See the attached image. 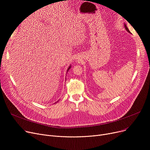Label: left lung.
<instances>
[{"label": "left lung", "instance_id": "obj_1", "mask_svg": "<svg viewBox=\"0 0 150 150\" xmlns=\"http://www.w3.org/2000/svg\"><path fill=\"white\" fill-rule=\"evenodd\" d=\"M124 27H125V29H126V30H127L128 33H130V31H129V29H128V28L127 27V26L126 25V24L125 23L124 24Z\"/></svg>", "mask_w": 150, "mask_h": 150}]
</instances>
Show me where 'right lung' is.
<instances>
[{
	"instance_id": "add662e5",
	"label": "right lung",
	"mask_w": 150,
	"mask_h": 150,
	"mask_svg": "<svg viewBox=\"0 0 150 150\" xmlns=\"http://www.w3.org/2000/svg\"><path fill=\"white\" fill-rule=\"evenodd\" d=\"M70 67H71V66H69V68H68V69H67V72H68V70H69V69H70ZM58 101H59V100H58V101H57V102H58ZM57 103V102H56V103Z\"/></svg>"
}]
</instances>
